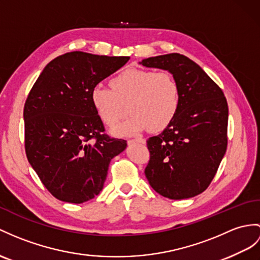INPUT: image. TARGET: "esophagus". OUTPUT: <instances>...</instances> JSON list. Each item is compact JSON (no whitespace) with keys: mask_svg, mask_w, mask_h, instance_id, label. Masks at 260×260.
I'll list each match as a JSON object with an SVG mask.
<instances>
[{"mask_svg":"<svg viewBox=\"0 0 260 260\" xmlns=\"http://www.w3.org/2000/svg\"><path fill=\"white\" fill-rule=\"evenodd\" d=\"M135 142H139V143H144L145 140L142 138H137V139H132V140H128V143H135Z\"/></svg>","mask_w":260,"mask_h":260,"instance_id":"esophagus-1","label":"esophagus"}]
</instances>
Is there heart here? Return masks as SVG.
<instances>
[{
  "label": "heart",
  "instance_id": "1",
  "mask_svg": "<svg viewBox=\"0 0 260 260\" xmlns=\"http://www.w3.org/2000/svg\"><path fill=\"white\" fill-rule=\"evenodd\" d=\"M112 89L94 86L91 104L107 125H115L131 112L124 122L111 130L115 136H131L148 126L160 131L174 119L180 106V87L174 76L166 71L128 68L110 81Z\"/></svg>",
  "mask_w": 260,
  "mask_h": 260
}]
</instances>
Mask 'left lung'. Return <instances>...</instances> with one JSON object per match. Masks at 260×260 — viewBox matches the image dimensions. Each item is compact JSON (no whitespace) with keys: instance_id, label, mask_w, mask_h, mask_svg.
Returning <instances> with one entry per match:
<instances>
[{"instance_id":"8db88e82","label":"left lung","mask_w":260,"mask_h":260,"mask_svg":"<svg viewBox=\"0 0 260 260\" xmlns=\"http://www.w3.org/2000/svg\"><path fill=\"white\" fill-rule=\"evenodd\" d=\"M140 64L168 71L180 87V106L174 119L159 136L147 141L150 161L145 176L164 198H193L211 184L226 152V98L210 76L184 55L150 57Z\"/></svg>"}]
</instances>
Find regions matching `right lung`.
I'll list each match as a JSON object with an SVG mask.
<instances>
[{"instance_id": "add662e5", "label": "right lung", "mask_w": 260, "mask_h": 260, "mask_svg": "<svg viewBox=\"0 0 260 260\" xmlns=\"http://www.w3.org/2000/svg\"><path fill=\"white\" fill-rule=\"evenodd\" d=\"M128 56L72 52L43 69L24 106L25 151L31 168L59 201L80 204L104 187L111 159L126 141L104 135L90 92Z\"/></svg>"}]
</instances>
